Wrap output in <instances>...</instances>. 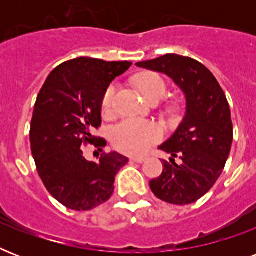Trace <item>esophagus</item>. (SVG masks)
<instances>
[{
    "instance_id": "esophagus-1",
    "label": "esophagus",
    "mask_w": 256,
    "mask_h": 256,
    "mask_svg": "<svg viewBox=\"0 0 256 256\" xmlns=\"http://www.w3.org/2000/svg\"><path fill=\"white\" fill-rule=\"evenodd\" d=\"M130 160H132V162H136V164H142L146 158H144V156H132Z\"/></svg>"
}]
</instances>
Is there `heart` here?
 <instances>
[{"instance_id": "heart-1", "label": "heart", "mask_w": 256, "mask_h": 256, "mask_svg": "<svg viewBox=\"0 0 256 256\" xmlns=\"http://www.w3.org/2000/svg\"><path fill=\"white\" fill-rule=\"evenodd\" d=\"M136 85L150 102L162 100L166 94V84L156 73H144L136 78ZM116 88L114 85L106 88L100 98V112L104 116L114 114V98ZM162 138L160 128L152 122L140 120H124L112 132V144L126 154H142L150 146Z\"/></svg>"}]
</instances>
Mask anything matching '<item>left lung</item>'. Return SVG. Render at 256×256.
<instances>
[{"mask_svg":"<svg viewBox=\"0 0 256 256\" xmlns=\"http://www.w3.org/2000/svg\"><path fill=\"white\" fill-rule=\"evenodd\" d=\"M144 69L164 73L186 96V116L160 150L164 171L150 180L156 198L171 204H190L211 190L222 174L232 144V120L224 92L210 70L192 58L166 54L138 62ZM178 156L182 164L176 165Z\"/></svg>","mask_w":256,"mask_h":256,"instance_id":"8db88e82","label":"left lung"}]
</instances>
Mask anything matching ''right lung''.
Masks as SVG:
<instances>
[{
	"label": "right lung",
	"mask_w": 256,
	"mask_h": 256,
	"mask_svg": "<svg viewBox=\"0 0 256 256\" xmlns=\"http://www.w3.org/2000/svg\"><path fill=\"white\" fill-rule=\"evenodd\" d=\"M132 62L70 60L49 74L34 104L30 146L40 178L53 198L76 211L92 210L112 196L116 175L128 164L118 152L86 160L82 144L104 148L92 136L100 126V98Z\"/></svg>",
	"instance_id": "obj_1"
}]
</instances>
